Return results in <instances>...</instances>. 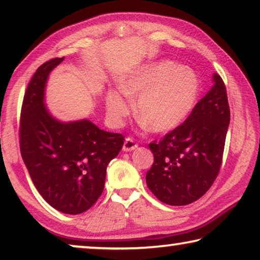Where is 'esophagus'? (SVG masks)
I'll return each instance as SVG.
<instances>
[{"mask_svg": "<svg viewBox=\"0 0 260 260\" xmlns=\"http://www.w3.org/2000/svg\"><path fill=\"white\" fill-rule=\"evenodd\" d=\"M136 148H138V143H136L132 138H127L124 142V146H122V150L132 151V150H135Z\"/></svg>", "mask_w": 260, "mask_h": 260, "instance_id": "esophagus-1", "label": "esophagus"}]
</instances>
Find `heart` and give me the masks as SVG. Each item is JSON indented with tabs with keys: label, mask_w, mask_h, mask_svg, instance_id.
I'll list each match as a JSON object with an SVG mask.
<instances>
[{
	"label": "heart",
	"mask_w": 260,
	"mask_h": 260,
	"mask_svg": "<svg viewBox=\"0 0 260 260\" xmlns=\"http://www.w3.org/2000/svg\"><path fill=\"white\" fill-rule=\"evenodd\" d=\"M120 90H109L105 96L112 124H121L129 114L131 103L126 99H138L136 117L152 132L165 133L177 128L191 112L200 81L192 70L172 60H162L135 70L122 80Z\"/></svg>",
	"instance_id": "obj_1"
}]
</instances>
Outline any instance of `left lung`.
<instances>
[{
  "instance_id": "obj_1",
  "label": "left lung",
  "mask_w": 260,
  "mask_h": 260,
  "mask_svg": "<svg viewBox=\"0 0 260 260\" xmlns=\"http://www.w3.org/2000/svg\"><path fill=\"white\" fill-rule=\"evenodd\" d=\"M213 82L181 125L149 144L153 164L146 175L147 186L162 203L190 204L218 177L231 111L221 77L214 73Z\"/></svg>"
}]
</instances>
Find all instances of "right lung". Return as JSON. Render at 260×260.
Returning <instances> with one entry per match:
<instances>
[{
    "instance_id": "add662e5",
    "label": "right lung",
    "mask_w": 260,
    "mask_h": 260,
    "mask_svg": "<svg viewBox=\"0 0 260 260\" xmlns=\"http://www.w3.org/2000/svg\"><path fill=\"white\" fill-rule=\"evenodd\" d=\"M63 59L46 61L30 79L20 113V152L43 200L60 212L79 214L102 195L107 166L121 150L124 136L87 119L63 122L51 116L45 88Z\"/></svg>"
}]
</instances>
